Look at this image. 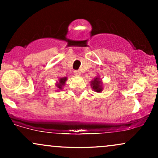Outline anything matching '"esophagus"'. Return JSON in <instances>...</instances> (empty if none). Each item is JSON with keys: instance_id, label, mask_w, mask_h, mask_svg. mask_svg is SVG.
<instances>
[{"instance_id": "esophagus-1", "label": "esophagus", "mask_w": 158, "mask_h": 158, "mask_svg": "<svg viewBox=\"0 0 158 158\" xmlns=\"http://www.w3.org/2000/svg\"><path fill=\"white\" fill-rule=\"evenodd\" d=\"M74 74H75L76 76H80L81 73L80 70H74Z\"/></svg>"}]
</instances>
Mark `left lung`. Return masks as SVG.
Returning <instances> with one entry per match:
<instances>
[{
    "label": "left lung",
    "instance_id": "1",
    "mask_svg": "<svg viewBox=\"0 0 158 158\" xmlns=\"http://www.w3.org/2000/svg\"><path fill=\"white\" fill-rule=\"evenodd\" d=\"M90 86L94 91L97 93H101L103 90V82L99 76H97L94 79L90 81Z\"/></svg>",
    "mask_w": 158,
    "mask_h": 158
}]
</instances>
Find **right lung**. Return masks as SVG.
Segmentation results:
<instances>
[{"label":"right lung","instance_id":"obj_1","mask_svg":"<svg viewBox=\"0 0 158 158\" xmlns=\"http://www.w3.org/2000/svg\"><path fill=\"white\" fill-rule=\"evenodd\" d=\"M67 80H68V78L67 77H61L59 79V81L56 83V87H57L58 90H62L63 87L64 86L65 82H66ZM57 90V91H58Z\"/></svg>","mask_w":158,"mask_h":158}]
</instances>
